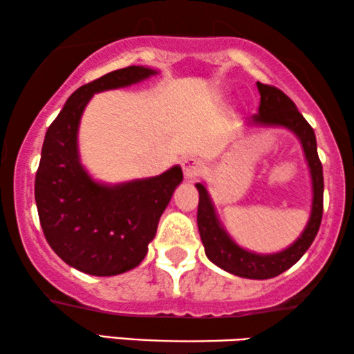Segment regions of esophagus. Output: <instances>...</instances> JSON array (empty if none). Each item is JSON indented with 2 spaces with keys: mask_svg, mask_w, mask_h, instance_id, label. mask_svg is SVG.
Returning a JSON list of instances; mask_svg holds the SVG:
<instances>
[{
  "mask_svg": "<svg viewBox=\"0 0 354 354\" xmlns=\"http://www.w3.org/2000/svg\"><path fill=\"white\" fill-rule=\"evenodd\" d=\"M182 169H184L185 178H195L202 172V162L197 159H185L182 162Z\"/></svg>",
  "mask_w": 354,
  "mask_h": 354,
  "instance_id": "esophagus-1",
  "label": "esophagus"
}]
</instances>
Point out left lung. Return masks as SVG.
<instances>
[{"mask_svg":"<svg viewBox=\"0 0 354 354\" xmlns=\"http://www.w3.org/2000/svg\"><path fill=\"white\" fill-rule=\"evenodd\" d=\"M257 87L260 93L259 114L252 115L248 124L290 129L300 139L306 162H308L311 185H313V203H311L310 220L300 239L295 240L285 250L268 253V255L245 250L232 240V236L222 227L205 187L202 184H195V187L198 190V234H201L202 243L205 247V255L209 257V260L236 277L267 280V278L278 277L285 270L293 267L313 243L323 217V187L325 184H323V167L318 157L317 137H315L313 127L306 122L295 102L283 91L277 89L275 86L261 84V82H257Z\"/></svg>","mask_w":354,"mask_h":354,"instance_id":"left-lung-1","label":"left lung"}]
</instances>
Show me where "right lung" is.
<instances>
[{
    "label": "right lung",
    "mask_w": 354,
    "mask_h": 354,
    "mask_svg": "<svg viewBox=\"0 0 354 354\" xmlns=\"http://www.w3.org/2000/svg\"><path fill=\"white\" fill-rule=\"evenodd\" d=\"M153 74L157 71L151 68L129 66L81 86L46 132L35 180L41 227L56 255L87 275L112 277L136 268L184 178L174 165L157 177L106 185L95 182L79 160L77 129L91 97Z\"/></svg>",
    "instance_id": "right-lung-1"
}]
</instances>
